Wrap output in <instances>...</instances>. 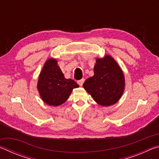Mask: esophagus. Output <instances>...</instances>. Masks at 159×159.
I'll use <instances>...</instances> for the list:
<instances>
[{
	"instance_id": "34e87169",
	"label": "esophagus",
	"mask_w": 159,
	"mask_h": 159,
	"mask_svg": "<svg viewBox=\"0 0 159 159\" xmlns=\"http://www.w3.org/2000/svg\"><path fill=\"white\" fill-rule=\"evenodd\" d=\"M84 81H85V79H80L79 80H78L77 83H78V84H79L80 86H82L83 84V83H84Z\"/></svg>"
}]
</instances>
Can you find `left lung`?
I'll return each mask as SVG.
<instances>
[{"instance_id":"8db88e82","label":"left lung","mask_w":159,"mask_h":159,"mask_svg":"<svg viewBox=\"0 0 159 159\" xmlns=\"http://www.w3.org/2000/svg\"><path fill=\"white\" fill-rule=\"evenodd\" d=\"M122 69L111 56L97 58L94 76L85 80L83 87L99 105L108 107L119 100L125 90Z\"/></svg>"}]
</instances>
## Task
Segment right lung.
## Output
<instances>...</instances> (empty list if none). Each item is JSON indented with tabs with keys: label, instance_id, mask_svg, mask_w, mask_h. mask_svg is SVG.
<instances>
[{
	"label": "right lung",
	"instance_id": "right-lung-1",
	"mask_svg": "<svg viewBox=\"0 0 159 159\" xmlns=\"http://www.w3.org/2000/svg\"><path fill=\"white\" fill-rule=\"evenodd\" d=\"M79 87L74 80L65 79L56 59L50 58L45 61L37 84L39 95L45 104L61 105L68 99L74 88Z\"/></svg>",
	"mask_w": 159,
	"mask_h": 159
}]
</instances>
